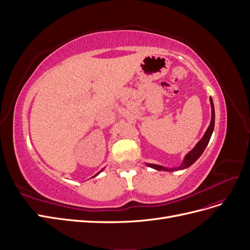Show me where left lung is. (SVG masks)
I'll return each instance as SVG.
<instances>
[{
    "label": "left lung",
    "instance_id": "left-lung-1",
    "mask_svg": "<svg viewBox=\"0 0 250 250\" xmlns=\"http://www.w3.org/2000/svg\"><path fill=\"white\" fill-rule=\"evenodd\" d=\"M209 102H210V107H211V118H210V123L209 126L207 129L206 133L203 134L202 139L196 144V146L190 151V152H188L184 158L183 163H181L180 166L178 167H174V168H168V167H164V166L161 165H155V164H147L148 167L158 170V171H169V172H173V171H178V170H185L187 168L190 167L192 166L196 161L198 160V158L201 156V154L203 153L204 149L207 148L208 144L210 140L211 137V133L214 131V127H215V108H214V103H213V99L209 98Z\"/></svg>",
    "mask_w": 250,
    "mask_h": 250
}]
</instances>
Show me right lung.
Wrapping results in <instances>:
<instances>
[{
    "mask_svg": "<svg viewBox=\"0 0 250 250\" xmlns=\"http://www.w3.org/2000/svg\"><path fill=\"white\" fill-rule=\"evenodd\" d=\"M103 170H104V168H103V169H102V170H100V171H99V172H98V173H97V174H95V175H94V177H95V176H97V175H99V174H100V173H101V172H102V171H103Z\"/></svg>",
    "mask_w": 250,
    "mask_h": 250,
    "instance_id": "right-lung-1",
    "label": "right lung"
}]
</instances>
